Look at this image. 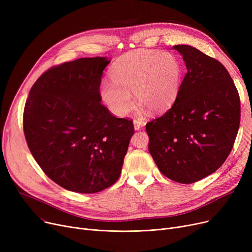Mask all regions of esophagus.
<instances>
[{
	"label": "esophagus",
	"mask_w": 252,
	"mask_h": 252,
	"mask_svg": "<svg viewBox=\"0 0 252 252\" xmlns=\"http://www.w3.org/2000/svg\"><path fill=\"white\" fill-rule=\"evenodd\" d=\"M133 123H134V127H135V129H140L143 126H145V123L143 122V121H141V119H139V118H134V121H133Z\"/></svg>",
	"instance_id": "1"
}]
</instances>
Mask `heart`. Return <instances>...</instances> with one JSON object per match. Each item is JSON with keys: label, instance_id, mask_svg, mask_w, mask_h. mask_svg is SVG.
Here are the masks:
<instances>
[{"label": "heart", "instance_id": "b5f03b06", "mask_svg": "<svg viewBox=\"0 0 252 252\" xmlns=\"http://www.w3.org/2000/svg\"><path fill=\"white\" fill-rule=\"evenodd\" d=\"M182 69L178 59L154 50H137L119 57L111 66V82L105 81L100 94L109 109L126 115L135 92L138 102L152 112H162L174 104L181 85Z\"/></svg>", "mask_w": 252, "mask_h": 252}]
</instances>
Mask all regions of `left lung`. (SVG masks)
<instances>
[{
  "mask_svg": "<svg viewBox=\"0 0 252 252\" xmlns=\"http://www.w3.org/2000/svg\"><path fill=\"white\" fill-rule=\"evenodd\" d=\"M187 73L173 106L146 125L148 149L161 173L181 184L211 175L227 159L239 129L240 97L226 67L187 45Z\"/></svg>",
  "mask_w": 252,
  "mask_h": 252,
  "instance_id": "1",
  "label": "left lung"
}]
</instances>
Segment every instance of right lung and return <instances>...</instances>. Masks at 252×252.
<instances>
[{
  "label": "right lung",
  "mask_w": 252,
  "mask_h": 252,
  "mask_svg": "<svg viewBox=\"0 0 252 252\" xmlns=\"http://www.w3.org/2000/svg\"><path fill=\"white\" fill-rule=\"evenodd\" d=\"M103 57L55 65L39 76L23 111L28 146L44 173L62 188L97 193L118 180L134 135L129 118L101 104Z\"/></svg>",
  "instance_id": "1"
}]
</instances>
